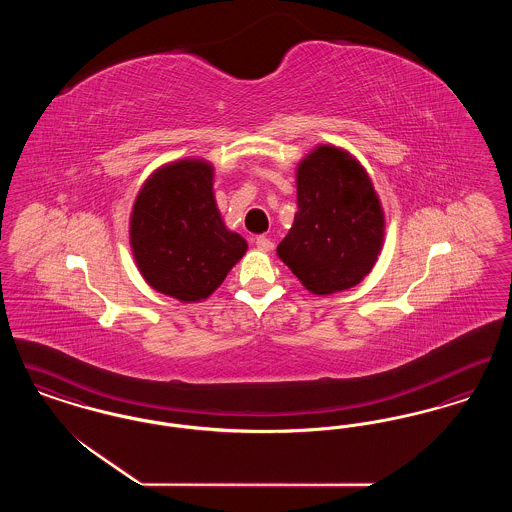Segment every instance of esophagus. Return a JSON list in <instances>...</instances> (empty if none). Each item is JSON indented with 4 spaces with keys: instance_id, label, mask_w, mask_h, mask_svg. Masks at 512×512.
Wrapping results in <instances>:
<instances>
[{
    "instance_id": "1",
    "label": "esophagus",
    "mask_w": 512,
    "mask_h": 512,
    "mask_svg": "<svg viewBox=\"0 0 512 512\" xmlns=\"http://www.w3.org/2000/svg\"><path fill=\"white\" fill-rule=\"evenodd\" d=\"M255 245H257L261 251H270V249L274 247V244L268 240L267 236H257V238H255Z\"/></svg>"
}]
</instances>
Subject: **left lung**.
<instances>
[{
    "instance_id": "left-lung-1",
    "label": "left lung",
    "mask_w": 512,
    "mask_h": 512,
    "mask_svg": "<svg viewBox=\"0 0 512 512\" xmlns=\"http://www.w3.org/2000/svg\"><path fill=\"white\" fill-rule=\"evenodd\" d=\"M384 224L361 163L340 147L318 146L297 167V213L276 253L309 292H341L378 261Z\"/></svg>"
}]
</instances>
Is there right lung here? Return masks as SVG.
Masks as SVG:
<instances>
[{
	"label": "right lung",
	"mask_w": 512,
	"mask_h": 512,
	"mask_svg": "<svg viewBox=\"0 0 512 512\" xmlns=\"http://www.w3.org/2000/svg\"><path fill=\"white\" fill-rule=\"evenodd\" d=\"M130 245L147 284L184 303L207 299L247 251L220 219L213 167L182 159L153 172L130 215Z\"/></svg>",
	"instance_id": "1"
}]
</instances>
